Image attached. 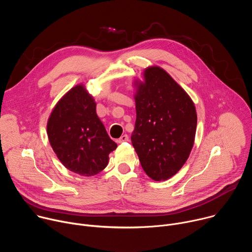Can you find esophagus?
I'll use <instances>...</instances> for the list:
<instances>
[{"instance_id":"1","label":"esophagus","mask_w":252,"mask_h":252,"mask_svg":"<svg viewBox=\"0 0 252 252\" xmlns=\"http://www.w3.org/2000/svg\"><path fill=\"white\" fill-rule=\"evenodd\" d=\"M128 135L127 134H124V135H122L119 139H118V142L119 143H121V142H125V141H128Z\"/></svg>"}]
</instances>
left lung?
Instances as JSON below:
<instances>
[{"label":"left lung","instance_id":"obj_1","mask_svg":"<svg viewBox=\"0 0 252 252\" xmlns=\"http://www.w3.org/2000/svg\"><path fill=\"white\" fill-rule=\"evenodd\" d=\"M136 120L132 146L145 172L156 182L179 171L192 150L197 116L188 93L163 68L143 70L135 80Z\"/></svg>","mask_w":252,"mask_h":252}]
</instances>
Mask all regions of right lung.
I'll return each mask as SVG.
<instances>
[{
  "label": "right lung",
  "instance_id": "1",
  "mask_svg": "<svg viewBox=\"0 0 252 252\" xmlns=\"http://www.w3.org/2000/svg\"><path fill=\"white\" fill-rule=\"evenodd\" d=\"M95 107L94 98L80 84L57 102L47 124L49 141L60 161L83 176L104 169L109 155L118 147L107 134Z\"/></svg>",
  "mask_w": 252,
  "mask_h": 252
}]
</instances>
